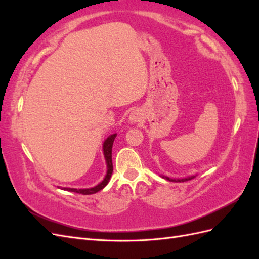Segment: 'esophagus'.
I'll use <instances>...</instances> for the list:
<instances>
[{
  "mask_svg": "<svg viewBox=\"0 0 259 259\" xmlns=\"http://www.w3.org/2000/svg\"><path fill=\"white\" fill-rule=\"evenodd\" d=\"M140 120H142V113H140L139 111L135 110V111L131 112V114H130V116H128V122H130L131 124H136V123H138Z\"/></svg>",
  "mask_w": 259,
  "mask_h": 259,
  "instance_id": "esophagus-1",
  "label": "esophagus"
}]
</instances>
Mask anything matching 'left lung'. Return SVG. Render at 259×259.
Listing matches in <instances>:
<instances>
[{
    "label": "left lung",
    "instance_id": "8db88e82",
    "mask_svg": "<svg viewBox=\"0 0 259 259\" xmlns=\"http://www.w3.org/2000/svg\"><path fill=\"white\" fill-rule=\"evenodd\" d=\"M161 177L165 178L167 180H169V182H175V183H180V182H186V180H190L192 178H194L197 175H192V176H188V177H184V178H170V177H167V176H164V175H160Z\"/></svg>",
    "mask_w": 259,
    "mask_h": 259
}]
</instances>
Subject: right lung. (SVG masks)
<instances>
[{
	"mask_svg": "<svg viewBox=\"0 0 259 259\" xmlns=\"http://www.w3.org/2000/svg\"><path fill=\"white\" fill-rule=\"evenodd\" d=\"M116 137V134H112L109 136L103 144V151H104V156L106 160V164H107V173L105 178L101 180V182L96 185L95 187L92 188H84V189H76V188H67V187H58L62 190L66 191H71V192H75V193H82V194H94L98 191H100L101 189L107 186V184L109 183V180L111 178L112 171H113V165H112V146H113V142Z\"/></svg>",
	"mask_w": 259,
	"mask_h": 259,
	"instance_id": "1",
	"label": "right lung"
}]
</instances>
